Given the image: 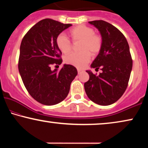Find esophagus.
<instances>
[{
	"mask_svg": "<svg viewBox=\"0 0 148 148\" xmlns=\"http://www.w3.org/2000/svg\"><path fill=\"white\" fill-rule=\"evenodd\" d=\"M82 71V70H81V69H77V72H78V73H80Z\"/></svg>",
	"mask_w": 148,
	"mask_h": 148,
	"instance_id": "1",
	"label": "esophagus"
}]
</instances>
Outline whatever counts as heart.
<instances>
[{
    "instance_id": "b5f03b06",
    "label": "heart",
    "mask_w": 148,
    "mask_h": 148,
    "mask_svg": "<svg viewBox=\"0 0 148 148\" xmlns=\"http://www.w3.org/2000/svg\"><path fill=\"white\" fill-rule=\"evenodd\" d=\"M69 35L73 41H81V52L66 56L64 62L78 68L84 67L90 62V54L92 56H96L100 52L102 46V38L100 35L94 33V29L84 25L73 27L70 29ZM56 43L62 53L67 54L71 50V43L64 34L57 36Z\"/></svg>"
}]
</instances>
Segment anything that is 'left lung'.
<instances>
[{
    "instance_id": "obj_1",
    "label": "left lung",
    "mask_w": 148,
    "mask_h": 148,
    "mask_svg": "<svg viewBox=\"0 0 148 148\" xmlns=\"http://www.w3.org/2000/svg\"><path fill=\"white\" fill-rule=\"evenodd\" d=\"M100 32L102 46L91 64L99 75L86 71L90 79L84 84L87 96L102 106L116 102L126 90L133 66L129 46L124 35L112 24L103 20L89 21Z\"/></svg>"
}]
</instances>
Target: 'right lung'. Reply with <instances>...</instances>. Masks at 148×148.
Instances as JSON below:
<instances>
[{
    "label": "right lung",
    "mask_w": 148,
    "mask_h": 148,
    "mask_svg": "<svg viewBox=\"0 0 148 148\" xmlns=\"http://www.w3.org/2000/svg\"><path fill=\"white\" fill-rule=\"evenodd\" d=\"M71 24L44 19L27 32L20 46L19 71L24 86L34 100L51 106L67 96L70 86L77 75L76 68L64 64L59 71L51 70L59 65L62 52L56 46L57 36Z\"/></svg>",
    "instance_id": "add662e5"
}]
</instances>
